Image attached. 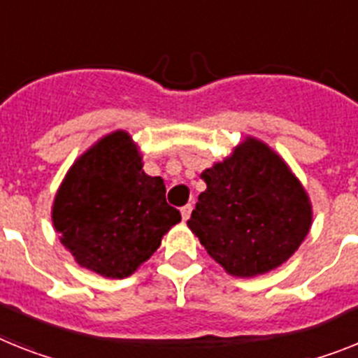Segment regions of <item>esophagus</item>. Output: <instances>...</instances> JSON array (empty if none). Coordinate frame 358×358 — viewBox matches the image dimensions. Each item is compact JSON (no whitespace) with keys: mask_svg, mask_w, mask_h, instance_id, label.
<instances>
[{"mask_svg":"<svg viewBox=\"0 0 358 358\" xmlns=\"http://www.w3.org/2000/svg\"><path fill=\"white\" fill-rule=\"evenodd\" d=\"M191 211H193V206H191V203H187V206L182 207V220L187 222L189 216H191Z\"/></svg>","mask_w":358,"mask_h":358,"instance_id":"1","label":"esophagus"}]
</instances>
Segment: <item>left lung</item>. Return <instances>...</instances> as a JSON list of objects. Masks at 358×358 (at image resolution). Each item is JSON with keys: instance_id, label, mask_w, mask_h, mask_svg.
Masks as SVG:
<instances>
[{"instance_id": "8db88e82", "label": "left lung", "mask_w": 358, "mask_h": 358, "mask_svg": "<svg viewBox=\"0 0 358 358\" xmlns=\"http://www.w3.org/2000/svg\"><path fill=\"white\" fill-rule=\"evenodd\" d=\"M200 176L207 189L187 225L231 276L251 278L273 271L308 236L313 224L308 191L262 140L245 136Z\"/></svg>"}]
</instances>
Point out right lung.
<instances>
[{
	"instance_id": "1",
	"label": "right lung",
	"mask_w": 358,
	"mask_h": 358,
	"mask_svg": "<svg viewBox=\"0 0 358 358\" xmlns=\"http://www.w3.org/2000/svg\"><path fill=\"white\" fill-rule=\"evenodd\" d=\"M59 242L76 264L105 278H127L182 220L165 202L160 176L143 171L133 136H101L69 167L50 211Z\"/></svg>"
}]
</instances>
